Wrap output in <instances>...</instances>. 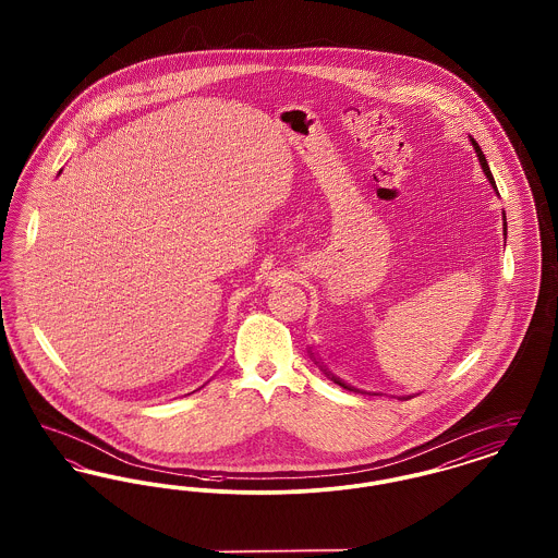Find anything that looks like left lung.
Returning <instances> with one entry per match:
<instances>
[{
    "label": "left lung",
    "mask_w": 558,
    "mask_h": 558,
    "mask_svg": "<svg viewBox=\"0 0 558 558\" xmlns=\"http://www.w3.org/2000/svg\"><path fill=\"white\" fill-rule=\"evenodd\" d=\"M471 144H473V148H475V153H477L478 162H481V169H483V173H485V175H487V180H489V184H492V186L496 187V182H494V175H492V171H489V165H487V160H485V155H483V153H481V148H478V144H477V142H475V137H471ZM502 217H505V240H506V213H502ZM310 353H312V349H310ZM312 357H314V362H316V364H318L319 368H322V371H324V374H326V376H328V378H330V380H335V383H337V385H341V387H343V389H349V391H360V389H355V387H351V385H347L345 380H341V378H339V376H335V374H332V372L326 371V366H322V364H319V362H318V360H316V355H314V353H312ZM408 398H414V396H408ZM408 398H403V399H408Z\"/></svg>",
    "instance_id": "obj_1"
}]
</instances>
